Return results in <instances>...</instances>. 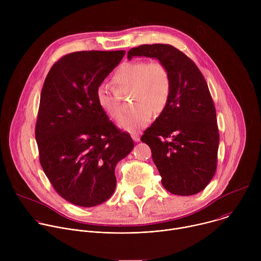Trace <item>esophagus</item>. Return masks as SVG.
I'll use <instances>...</instances> for the list:
<instances>
[{"label": "esophagus", "mask_w": 261, "mask_h": 261, "mask_svg": "<svg viewBox=\"0 0 261 261\" xmlns=\"http://www.w3.org/2000/svg\"><path fill=\"white\" fill-rule=\"evenodd\" d=\"M131 137H132V139L134 140V141H139V139H140V136H139V134L138 133H131Z\"/></svg>", "instance_id": "esophagus-1"}]
</instances>
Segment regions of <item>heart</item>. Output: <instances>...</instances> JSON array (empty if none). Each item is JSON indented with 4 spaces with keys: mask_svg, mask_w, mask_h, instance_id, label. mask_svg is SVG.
I'll return each instance as SVG.
<instances>
[{
    "mask_svg": "<svg viewBox=\"0 0 261 261\" xmlns=\"http://www.w3.org/2000/svg\"><path fill=\"white\" fill-rule=\"evenodd\" d=\"M114 88L98 87L96 102L110 120L118 121L123 113L122 97L131 94L130 105L135 107L120 121L126 131H135L151 122L166 108L171 94V77L167 67L159 61L136 60L122 63L111 76Z\"/></svg>",
    "mask_w": 261,
    "mask_h": 261,
    "instance_id": "heart-1",
    "label": "heart"
}]
</instances>
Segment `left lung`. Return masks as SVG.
<instances>
[{"label":"left lung","instance_id":"obj_1","mask_svg":"<svg viewBox=\"0 0 261 261\" xmlns=\"http://www.w3.org/2000/svg\"><path fill=\"white\" fill-rule=\"evenodd\" d=\"M156 58L171 77L166 108L141 136L151 147L163 187L172 194L194 195L213 178L218 159L219 129L207 84L195 63L169 44H143L132 57Z\"/></svg>","mask_w":261,"mask_h":261}]
</instances>
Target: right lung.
Listing matches in <instances>:
<instances>
[{
  "mask_svg": "<svg viewBox=\"0 0 261 261\" xmlns=\"http://www.w3.org/2000/svg\"><path fill=\"white\" fill-rule=\"evenodd\" d=\"M125 50H89L58 60L45 79L35 136L39 161L56 192L85 207L114 194L116 165L134 146L96 102V91Z\"/></svg>",
  "mask_w": 261,
  "mask_h": 261,
  "instance_id": "1",
  "label": "right lung"
}]
</instances>
